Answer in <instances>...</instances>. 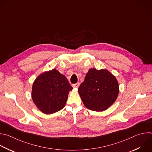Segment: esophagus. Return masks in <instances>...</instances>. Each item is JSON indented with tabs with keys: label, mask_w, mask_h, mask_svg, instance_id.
Here are the masks:
<instances>
[{
	"label": "esophagus",
	"mask_w": 152,
	"mask_h": 152,
	"mask_svg": "<svg viewBox=\"0 0 152 152\" xmlns=\"http://www.w3.org/2000/svg\"><path fill=\"white\" fill-rule=\"evenodd\" d=\"M79 85H80V83L78 82V83H75V84H73V85H72V86H73V88H77L79 86Z\"/></svg>",
	"instance_id": "1"
}]
</instances>
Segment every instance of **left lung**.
I'll return each mask as SVG.
<instances>
[{
    "mask_svg": "<svg viewBox=\"0 0 152 152\" xmlns=\"http://www.w3.org/2000/svg\"><path fill=\"white\" fill-rule=\"evenodd\" d=\"M119 86L116 77L106 69H90L78 92L85 106L89 110L103 112L116 100Z\"/></svg>",
    "mask_w": 152,
    "mask_h": 152,
    "instance_id": "left-lung-1",
    "label": "left lung"
}]
</instances>
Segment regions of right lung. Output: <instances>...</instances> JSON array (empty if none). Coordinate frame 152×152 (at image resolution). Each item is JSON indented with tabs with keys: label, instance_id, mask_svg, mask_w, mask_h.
Returning a JSON list of instances; mask_svg holds the SVG:
<instances>
[{
	"label": "right lung",
	"instance_id": "1",
	"mask_svg": "<svg viewBox=\"0 0 152 152\" xmlns=\"http://www.w3.org/2000/svg\"><path fill=\"white\" fill-rule=\"evenodd\" d=\"M72 89L66 77L54 69L36 78L32 85L31 98L41 112L53 114L64 108Z\"/></svg>",
	"mask_w": 152,
	"mask_h": 152
}]
</instances>
